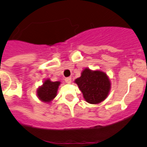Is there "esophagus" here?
<instances>
[{
	"mask_svg": "<svg viewBox=\"0 0 147 147\" xmlns=\"http://www.w3.org/2000/svg\"><path fill=\"white\" fill-rule=\"evenodd\" d=\"M71 81H72V79H71V77H67V78H65V82H67V83H68V84L71 83Z\"/></svg>",
	"mask_w": 147,
	"mask_h": 147,
	"instance_id": "34e87169",
	"label": "esophagus"
}]
</instances>
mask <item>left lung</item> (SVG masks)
Segmentation results:
<instances>
[{
	"label": "left lung",
	"mask_w": 147,
	"mask_h": 147,
	"mask_svg": "<svg viewBox=\"0 0 147 147\" xmlns=\"http://www.w3.org/2000/svg\"><path fill=\"white\" fill-rule=\"evenodd\" d=\"M82 93L86 102L91 104H99L109 96L111 90V81L106 73L100 70L92 71L85 68L81 76L74 81Z\"/></svg>",
	"instance_id": "8db88e82"
}]
</instances>
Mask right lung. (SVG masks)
<instances>
[{
	"mask_svg": "<svg viewBox=\"0 0 147 147\" xmlns=\"http://www.w3.org/2000/svg\"><path fill=\"white\" fill-rule=\"evenodd\" d=\"M61 82L59 81L52 82L50 79H46L43 84L38 88L36 91L38 98L45 103H51L57 95V91Z\"/></svg>",
	"mask_w": 147,
	"mask_h": 147,
	"instance_id": "1",
	"label": "right lung"
}]
</instances>
